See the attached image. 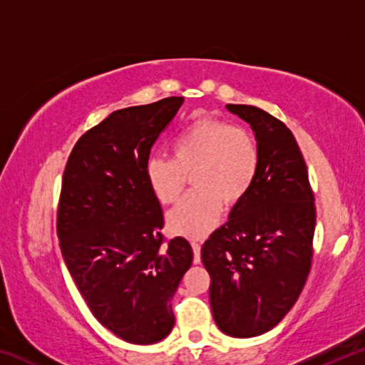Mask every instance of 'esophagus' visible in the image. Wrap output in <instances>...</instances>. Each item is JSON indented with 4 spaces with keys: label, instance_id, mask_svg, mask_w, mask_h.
Listing matches in <instances>:
<instances>
[{
    "label": "esophagus",
    "instance_id": "1",
    "mask_svg": "<svg viewBox=\"0 0 365 365\" xmlns=\"http://www.w3.org/2000/svg\"><path fill=\"white\" fill-rule=\"evenodd\" d=\"M191 248H193V255H195V264L201 262V245L197 242H191Z\"/></svg>",
    "mask_w": 365,
    "mask_h": 365
}]
</instances>
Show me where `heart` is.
<instances>
[{
	"mask_svg": "<svg viewBox=\"0 0 365 365\" xmlns=\"http://www.w3.org/2000/svg\"><path fill=\"white\" fill-rule=\"evenodd\" d=\"M172 150L174 156L148 158V183L163 205H172L191 175L195 190L168 214V225L182 237L205 238L217 224L222 205H238L255 185L261 163L257 141L248 128L200 117L175 135Z\"/></svg>",
	"mask_w": 365,
	"mask_h": 365,
	"instance_id": "obj_1",
	"label": "heart"
}]
</instances>
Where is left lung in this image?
Masks as SVG:
<instances>
[{"mask_svg": "<svg viewBox=\"0 0 365 365\" xmlns=\"http://www.w3.org/2000/svg\"><path fill=\"white\" fill-rule=\"evenodd\" d=\"M248 122L259 146L256 182L202 245L209 299L219 329L235 338L269 331L299 298L312 261L316 206L307 168L282 120L246 104H227Z\"/></svg>", "mask_w": 365, "mask_h": 365, "instance_id": "left-lung-1", "label": "left lung"}]
</instances>
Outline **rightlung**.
<instances>
[{
	"label": "right lung",
	"instance_id": "right-lung-1",
	"mask_svg": "<svg viewBox=\"0 0 365 365\" xmlns=\"http://www.w3.org/2000/svg\"><path fill=\"white\" fill-rule=\"evenodd\" d=\"M182 96L114 110L67 159L58 209L61 252L98 322L133 344H153L175 324L170 301L193 250L164 245V215L146 160Z\"/></svg>",
	"mask_w": 365,
	"mask_h": 365
}]
</instances>
